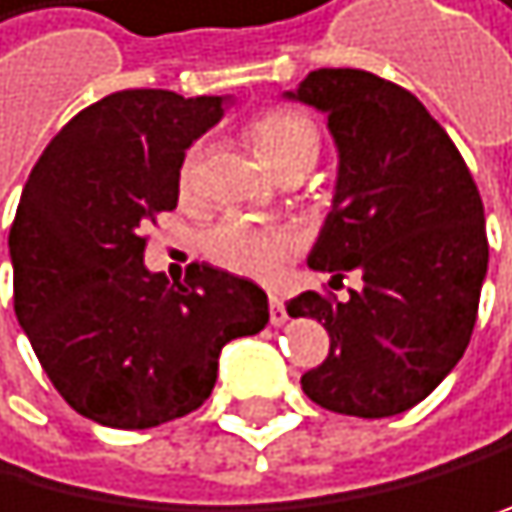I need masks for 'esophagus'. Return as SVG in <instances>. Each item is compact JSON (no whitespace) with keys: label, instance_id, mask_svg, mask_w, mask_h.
Here are the masks:
<instances>
[{"label":"esophagus","instance_id":"obj_1","mask_svg":"<svg viewBox=\"0 0 512 512\" xmlns=\"http://www.w3.org/2000/svg\"><path fill=\"white\" fill-rule=\"evenodd\" d=\"M269 323L272 326H285L288 323V310H285V300H281V297L269 300Z\"/></svg>","mask_w":512,"mask_h":512}]
</instances>
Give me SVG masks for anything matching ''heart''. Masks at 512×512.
I'll use <instances>...</instances> for the list:
<instances>
[{
  "instance_id": "1",
  "label": "heart",
  "mask_w": 512,
  "mask_h": 512,
  "mask_svg": "<svg viewBox=\"0 0 512 512\" xmlns=\"http://www.w3.org/2000/svg\"><path fill=\"white\" fill-rule=\"evenodd\" d=\"M259 161L272 173H285L294 167H313L319 151V132L297 110H266L246 129ZM196 177V151L186 154L180 167V186L189 189ZM297 250V237L285 227L259 224L250 218L231 215L218 221L205 237V253L221 269L246 278H272L281 262Z\"/></svg>"
}]
</instances>
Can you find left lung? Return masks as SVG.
<instances>
[{
    "mask_svg": "<svg viewBox=\"0 0 512 512\" xmlns=\"http://www.w3.org/2000/svg\"><path fill=\"white\" fill-rule=\"evenodd\" d=\"M288 100L326 113L339 151L332 208L307 266L361 272L345 300L304 291L288 316L329 332V358L300 377L339 415H402L469 348L488 275L485 205L462 154L421 100L361 69L310 72Z\"/></svg>",
    "mask_w": 512,
    "mask_h": 512,
    "instance_id": "1",
    "label": "left lung"
}]
</instances>
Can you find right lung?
Segmentation results:
<instances>
[{
    "label": "right lung",
    "instance_id": "right-lung-1",
    "mask_svg": "<svg viewBox=\"0 0 512 512\" xmlns=\"http://www.w3.org/2000/svg\"><path fill=\"white\" fill-rule=\"evenodd\" d=\"M231 97L116 91L40 154L8 234L15 316L78 415L116 431L183 418L212 396L218 354L269 323L250 278L193 266L186 285L145 266V227L173 212L186 148Z\"/></svg>",
    "mask_w": 512,
    "mask_h": 512
}]
</instances>
